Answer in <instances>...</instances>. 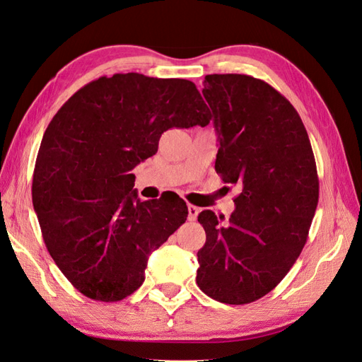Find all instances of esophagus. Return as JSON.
I'll use <instances>...</instances> for the list:
<instances>
[{
    "instance_id": "34e87169",
    "label": "esophagus",
    "mask_w": 362,
    "mask_h": 362,
    "mask_svg": "<svg viewBox=\"0 0 362 362\" xmlns=\"http://www.w3.org/2000/svg\"><path fill=\"white\" fill-rule=\"evenodd\" d=\"M187 210H189V221H190V222L196 221V217H198V214H199V208L196 206V205L189 204V205H187Z\"/></svg>"
}]
</instances>
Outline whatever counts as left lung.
<instances>
[{
  "label": "left lung",
  "mask_w": 362,
  "mask_h": 362,
  "mask_svg": "<svg viewBox=\"0 0 362 362\" xmlns=\"http://www.w3.org/2000/svg\"><path fill=\"white\" fill-rule=\"evenodd\" d=\"M202 95L218 136L216 172L238 185L235 210H206L198 221V287L222 303L245 305L275 288L308 238L319 177L308 133L286 96L242 74H213Z\"/></svg>",
  "instance_id": "obj_1"
}]
</instances>
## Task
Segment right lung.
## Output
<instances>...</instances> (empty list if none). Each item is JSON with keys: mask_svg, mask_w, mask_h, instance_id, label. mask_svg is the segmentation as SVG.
<instances>
[{"mask_svg": "<svg viewBox=\"0 0 362 362\" xmlns=\"http://www.w3.org/2000/svg\"><path fill=\"white\" fill-rule=\"evenodd\" d=\"M189 80L137 72L86 84L52 117L33 175V205L57 267L87 298L117 302L145 281L152 250L187 218L180 196L140 202L131 173L169 128L205 127Z\"/></svg>", "mask_w": 362, "mask_h": 362, "instance_id": "right-lung-1", "label": "right lung"}]
</instances>
